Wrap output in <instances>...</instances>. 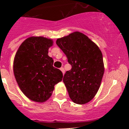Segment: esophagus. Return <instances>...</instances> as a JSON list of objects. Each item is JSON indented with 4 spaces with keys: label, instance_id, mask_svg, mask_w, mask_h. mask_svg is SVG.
<instances>
[{
    "label": "esophagus",
    "instance_id": "1",
    "mask_svg": "<svg viewBox=\"0 0 129 129\" xmlns=\"http://www.w3.org/2000/svg\"><path fill=\"white\" fill-rule=\"evenodd\" d=\"M60 71H62V74H63H63H64V73H65V70H64V69H63V67H61V68L60 69Z\"/></svg>",
    "mask_w": 129,
    "mask_h": 129
}]
</instances>
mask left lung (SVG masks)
Instances as JSON below:
<instances>
[{
    "label": "left lung",
    "instance_id": "left-lung-1",
    "mask_svg": "<svg viewBox=\"0 0 129 129\" xmlns=\"http://www.w3.org/2000/svg\"><path fill=\"white\" fill-rule=\"evenodd\" d=\"M56 44L72 66L63 78L70 98L78 104L87 103L97 93L104 72L101 50L79 32L58 39Z\"/></svg>",
    "mask_w": 129,
    "mask_h": 129
}]
</instances>
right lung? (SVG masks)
Instances as JSON below:
<instances>
[{
  "label": "right lung",
  "instance_id": "1",
  "mask_svg": "<svg viewBox=\"0 0 129 129\" xmlns=\"http://www.w3.org/2000/svg\"><path fill=\"white\" fill-rule=\"evenodd\" d=\"M51 39L43 37L27 39L20 45L14 61V73L22 92L29 99L44 102L49 99L54 85L62 80L63 74L53 67L48 55Z\"/></svg>",
  "mask_w": 129,
  "mask_h": 129
}]
</instances>
